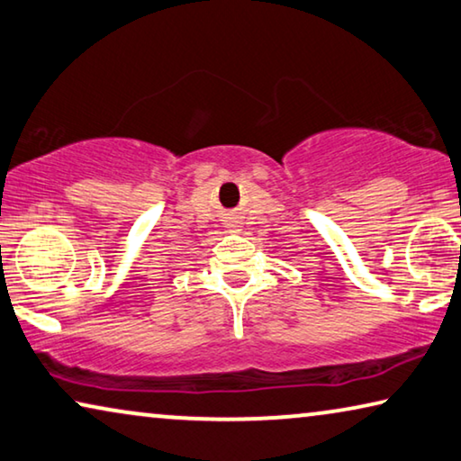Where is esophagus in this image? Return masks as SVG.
I'll list each match as a JSON object with an SVG mask.
<instances>
[{
  "label": "esophagus",
  "instance_id": "obj_1",
  "mask_svg": "<svg viewBox=\"0 0 461 461\" xmlns=\"http://www.w3.org/2000/svg\"><path fill=\"white\" fill-rule=\"evenodd\" d=\"M225 228H230V231H236V228H242V221H240V217H228L225 219Z\"/></svg>",
  "mask_w": 461,
  "mask_h": 461
}]
</instances>
